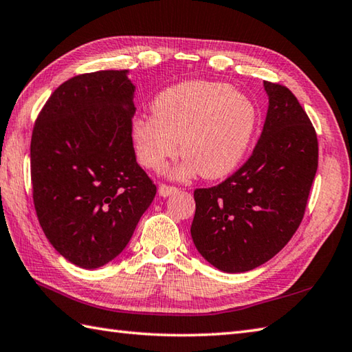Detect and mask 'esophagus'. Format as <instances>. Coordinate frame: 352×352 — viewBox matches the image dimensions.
<instances>
[{"label": "esophagus", "instance_id": "obj_1", "mask_svg": "<svg viewBox=\"0 0 352 352\" xmlns=\"http://www.w3.org/2000/svg\"><path fill=\"white\" fill-rule=\"evenodd\" d=\"M178 189L174 188V186H166V184H160L158 186V195L160 197H170L177 194Z\"/></svg>", "mask_w": 352, "mask_h": 352}]
</instances>
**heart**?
I'll return each instance as SVG.
<instances>
[{
	"instance_id": "obj_1",
	"label": "heart",
	"mask_w": 352,
	"mask_h": 352,
	"mask_svg": "<svg viewBox=\"0 0 352 352\" xmlns=\"http://www.w3.org/2000/svg\"><path fill=\"white\" fill-rule=\"evenodd\" d=\"M151 109L153 117H139L131 125L137 157L144 168L160 170L180 142L184 162L172 174L178 178L197 172L208 180L229 175L258 126L253 100L224 82H178L158 93Z\"/></svg>"
}]
</instances>
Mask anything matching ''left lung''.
I'll return each instance as SVG.
<instances>
[{"mask_svg":"<svg viewBox=\"0 0 352 352\" xmlns=\"http://www.w3.org/2000/svg\"><path fill=\"white\" fill-rule=\"evenodd\" d=\"M265 123L249 160L218 186L197 189L190 235L199 254L226 273L263 265L304 218L318 170V135L296 96L264 82Z\"/></svg>","mask_w":352,"mask_h":352,"instance_id":"1","label":"left lung"}]
</instances>
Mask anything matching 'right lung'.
I'll list each match as a JSON object with an SVG mask.
<instances>
[{
  "mask_svg": "<svg viewBox=\"0 0 352 352\" xmlns=\"http://www.w3.org/2000/svg\"><path fill=\"white\" fill-rule=\"evenodd\" d=\"M134 91L128 70L74 76L34 122L30 170L39 224L62 256L88 270L119 256L157 192L135 160Z\"/></svg>",
  "mask_w": 352,
  "mask_h": 352,
  "instance_id": "obj_1",
  "label": "right lung"
}]
</instances>
